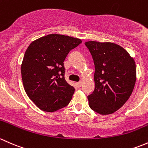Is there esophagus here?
Here are the masks:
<instances>
[{
  "instance_id": "34e87169",
  "label": "esophagus",
  "mask_w": 148,
  "mask_h": 148,
  "mask_svg": "<svg viewBox=\"0 0 148 148\" xmlns=\"http://www.w3.org/2000/svg\"><path fill=\"white\" fill-rule=\"evenodd\" d=\"M76 84H77V86L78 87V88H80V87L82 86V81L78 82V83H77Z\"/></svg>"
}]
</instances>
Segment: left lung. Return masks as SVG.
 Masks as SVG:
<instances>
[{"mask_svg":"<svg viewBox=\"0 0 148 148\" xmlns=\"http://www.w3.org/2000/svg\"><path fill=\"white\" fill-rule=\"evenodd\" d=\"M85 45L95 65V90L88 96L89 106L100 115L119 110L132 94L136 81L134 59L113 42L88 41Z\"/></svg>","mask_w":148,"mask_h":148,"instance_id":"left-lung-1","label":"left lung"}]
</instances>
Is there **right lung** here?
Here are the masks:
<instances>
[{"instance_id":"obj_1","label":"right lung","mask_w":148,"mask_h":148,"mask_svg":"<svg viewBox=\"0 0 148 148\" xmlns=\"http://www.w3.org/2000/svg\"><path fill=\"white\" fill-rule=\"evenodd\" d=\"M79 38L50 34L29 45L21 64L24 89L29 98L45 112H55L71 102L75 88L65 80L63 62Z\"/></svg>"}]
</instances>
